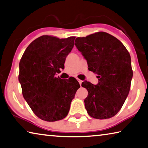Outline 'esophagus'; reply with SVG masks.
Wrapping results in <instances>:
<instances>
[{"label":"esophagus","instance_id":"1","mask_svg":"<svg viewBox=\"0 0 148 148\" xmlns=\"http://www.w3.org/2000/svg\"><path fill=\"white\" fill-rule=\"evenodd\" d=\"M77 80H78V82H79V84H80V85H81V84H82V80H81V79H77Z\"/></svg>","mask_w":148,"mask_h":148}]
</instances>
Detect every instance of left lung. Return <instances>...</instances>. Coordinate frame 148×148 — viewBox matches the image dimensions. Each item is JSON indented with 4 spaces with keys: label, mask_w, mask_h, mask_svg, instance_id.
Here are the masks:
<instances>
[{
    "label": "left lung",
    "mask_w": 148,
    "mask_h": 148,
    "mask_svg": "<svg viewBox=\"0 0 148 148\" xmlns=\"http://www.w3.org/2000/svg\"><path fill=\"white\" fill-rule=\"evenodd\" d=\"M75 45L88 69L99 78L97 85L82 84L88 91L84 99L88 113L97 119L111 118L120 111L130 91L133 76L130 54L118 39L103 32L77 37Z\"/></svg>",
    "instance_id": "8db88e82"
}]
</instances>
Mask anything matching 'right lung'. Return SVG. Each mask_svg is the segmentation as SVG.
I'll return each instance as SVG.
<instances>
[{
    "label": "right lung",
    "mask_w": 148,
    "mask_h": 148,
    "mask_svg": "<svg viewBox=\"0 0 148 148\" xmlns=\"http://www.w3.org/2000/svg\"><path fill=\"white\" fill-rule=\"evenodd\" d=\"M75 38L42 36L29 45L21 58L18 79L23 98L41 120L54 122L65 118L80 87L74 78L62 80L55 76L64 67Z\"/></svg>",
    "instance_id": "add662e5"
}]
</instances>
